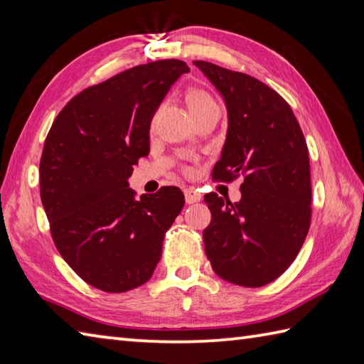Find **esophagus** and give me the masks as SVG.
<instances>
[{"mask_svg": "<svg viewBox=\"0 0 364 364\" xmlns=\"http://www.w3.org/2000/svg\"><path fill=\"white\" fill-rule=\"evenodd\" d=\"M203 199V195L196 190L193 188H187L185 190V201H187V204H195V203H199Z\"/></svg>", "mask_w": 364, "mask_h": 364, "instance_id": "esophagus-1", "label": "esophagus"}]
</instances>
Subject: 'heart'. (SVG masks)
Segmentation results:
<instances>
[{
  "mask_svg": "<svg viewBox=\"0 0 364 364\" xmlns=\"http://www.w3.org/2000/svg\"><path fill=\"white\" fill-rule=\"evenodd\" d=\"M187 102H188V107H190L193 114L198 113V111H201V109L209 108L212 105H217L210 95L201 91V89H191L187 95Z\"/></svg>",
  "mask_w": 364,
  "mask_h": 364,
  "instance_id": "heart-1",
  "label": "heart"
}]
</instances>
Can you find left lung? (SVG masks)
Wrapping results in <instances>:
<instances>
[{
    "label": "left lung",
    "mask_w": 364,
    "mask_h": 364,
    "mask_svg": "<svg viewBox=\"0 0 364 364\" xmlns=\"http://www.w3.org/2000/svg\"><path fill=\"white\" fill-rule=\"evenodd\" d=\"M193 64L221 94L228 133L215 181L243 176L239 203L207 193L212 213L204 229L213 272L229 283L261 287L275 281L299 255L311 225L308 146L292 108L247 73L207 61Z\"/></svg>",
    "instance_id": "left-lung-1"
}]
</instances>
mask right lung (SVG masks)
Listing matches in <instances>:
<instances>
[{
    "instance_id": "right-lung-1",
    "label": "right lung",
    "mask_w": 364,
    "mask_h": 364,
    "mask_svg": "<svg viewBox=\"0 0 364 364\" xmlns=\"http://www.w3.org/2000/svg\"><path fill=\"white\" fill-rule=\"evenodd\" d=\"M188 65L163 59L77 94L51 125L41 199L63 259L87 284L127 292L152 277L165 234L185 204L177 187L135 198L129 177L149 154L155 111Z\"/></svg>"
}]
</instances>
